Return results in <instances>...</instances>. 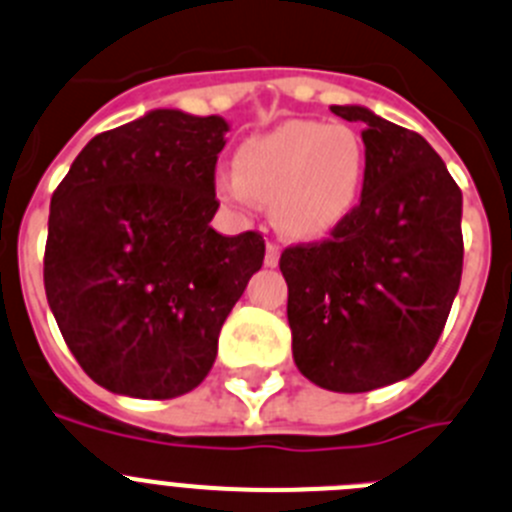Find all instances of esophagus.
<instances>
[{"mask_svg": "<svg viewBox=\"0 0 512 512\" xmlns=\"http://www.w3.org/2000/svg\"><path fill=\"white\" fill-rule=\"evenodd\" d=\"M265 265H267V267H278V265H280V247L275 245V242H267Z\"/></svg>", "mask_w": 512, "mask_h": 512, "instance_id": "1", "label": "esophagus"}]
</instances>
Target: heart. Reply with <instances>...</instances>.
I'll return each mask as SVG.
<instances>
[{
    "label": "heart",
    "mask_w": 512,
    "mask_h": 512,
    "mask_svg": "<svg viewBox=\"0 0 512 512\" xmlns=\"http://www.w3.org/2000/svg\"><path fill=\"white\" fill-rule=\"evenodd\" d=\"M364 181L366 146L351 126L295 118L242 141L234 174L219 171L214 189L232 207L272 204L285 234L315 240L351 217Z\"/></svg>",
    "instance_id": "b5f03b06"
}]
</instances>
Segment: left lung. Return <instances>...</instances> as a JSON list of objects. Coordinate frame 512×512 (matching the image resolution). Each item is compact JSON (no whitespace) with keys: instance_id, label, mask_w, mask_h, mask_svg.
<instances>
[{"instance_id":"8db88e82","label":"left lung","mask_w":512,"mask_h":512,"mask_svg":"<svg viewBox=\"0 0 512 512\" xmlns=\"http://www.w3.org/2000/svg\"><path fill=\"white\" fill-rule=\"evenodd\" d=\"M364 123L361 204L321 245L280 257L293 358L341 394L409 379L437 346L462 278V191L419 133L364 105H331Z\"/></svg>"}]
</instances>
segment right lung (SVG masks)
Wrapping results in <instances>:
<instances>
[{"mask_svg":"<svg viewBox=\"0 0 512 512\" xmlns=\"http://www.w3.org/2000/svg\"><path fill=\"white\" fill-rule=\"evenodd\" d=\"M227 131L222 116L156 108L90 138L52 194L47 303L85 374L113 394L197 389L262 267L260 234L209 224Z\"/></svg>","mask_w":512,"mask_h":512,"instance_id":"add662e5","label":"right lung"}]
</instances>
